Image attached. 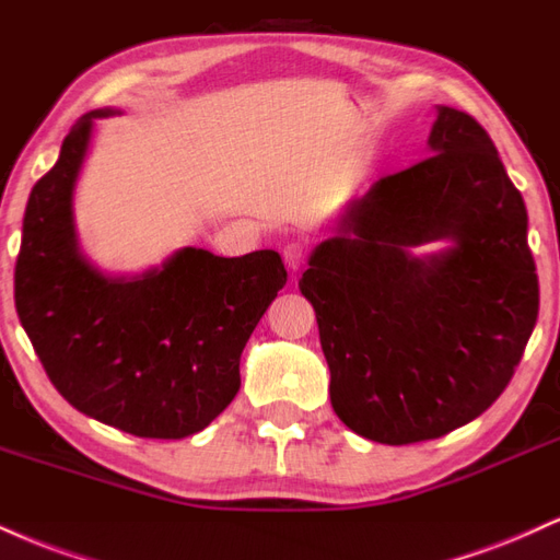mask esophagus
<instances>
[{
  "label": "esophagus",
  "mask_w": 560,
  "mask_h": 560,
  "mask_svg": "<svg viewBox=\"0 0 560 560\" xmlns=\"http://www.w3.org/2000/svg\"><path fill=\"white\" fill-rule=\"evenodd\" d=\"M282 259H285V267L288 269H301V265H304V259H306V246L304 243H299V241H293V243H288L285 248H282Z\"/></svg>",
  "instance_id": "esophagus-1"
}]
</instances>
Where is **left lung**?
<instances>
[{"label":"left lung","mask_w":560,"mask_h":560,"mask_svg":"<svg viewBox=\"0 0 560 560\" xmlns=\"http://www.w3.org/2000/svg\"><path fill=\"white\" fill-rule=\"evenodd\" d=\"M427 147L348 203L299 280L335 413L385 445L443 438L488 411L540 308L527 207L488 130L438 107ZM438 240L450 246L416 254Z\"/></svg>","instance_id":"8db88e82"}]
</instances>
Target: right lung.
Here are the masks:
<instances>
[{"mask_svg": "<svg viewBox=\"0 0 560 560\" xmlns=\"http://www.w3.org/2000/svg\"><path fill=\"white\" fill-rule=\"evenodd\" d=\"M65 136L55 167L23 217L15 308L59 396L85 417L136 438L180 440L228 409L241 353L285 285L278 252L214 256L180 248L162 267L112 278L81 252L72 190L94 122Z\"/></svg>", "mask_w": 560, "mask_h": 560, "instance_id": "add662e5", "label": "right lung"}]
</instances>
